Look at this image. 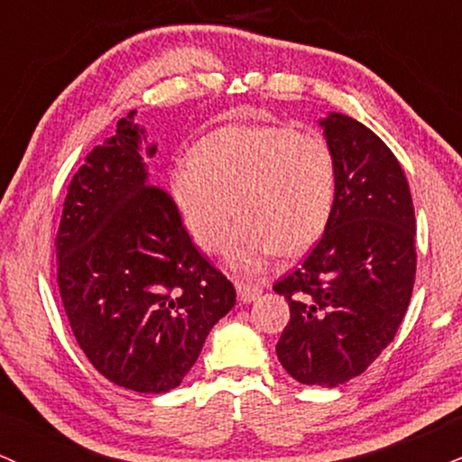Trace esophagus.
I'll list each match as a JSON object with an SVG mask.
<instances>
[{"label":"esophagus","mask_w":462,"mask_h":462,"mask_svg":"<svg viewBox=\"0 0 462 462\" xmlns=\"http://www.w3.org/2000/svg\"><path fill=\"white\" fill-rule=\"evenodd\" d=\"M236 290H237V298H240V302H244V305L254 302L259 296H262V287L244 283V281H236Z\"/></svg>","instance_id":"esophagus-1"}]
</instances>
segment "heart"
Instances as JSON below:
<instances>
[{
    "instance_id": "1",
    "label": "heart",
    "mask_w": 462,
    "mask_h": 462,
    "mask_svg": "<svg viewBox=\"0 0 462 462\" xmlns=\"http://www.w3.org/2000/svg\"><path fill=\"white\" fill-rule=\"evenodd\" d=\"M171 197L203 251H218L231 208L240 218L226 263L254 273L276 251H305L335 200V160L318 135L279 125H226L199 140L171 171ZM232 205H228V200Z\"/></svg>"
}]
</instances>
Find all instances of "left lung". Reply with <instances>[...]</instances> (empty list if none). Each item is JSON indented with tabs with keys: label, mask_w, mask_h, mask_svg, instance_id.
Listing matches in <instances>:
<instances>
[{
	"label": "left lung",
	"mask_w": 462,
	"mask_h": 462,
	"mask_svg": "<svg viewBox=\"0 0 462 462\" xmlns=\"http://www.w3.org/2000/svg\"><path fill=\"white\" fill-rule=\"evenodd\" d=\"M335 160L330 218L309 257L274 285L290 305L276 356L309 387L359 376L392 344L415 283V209L402 166L365 125L319 118Z\"/></svg>",
	"instance_id": "obj_1"
}]
</instances>
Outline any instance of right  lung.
Masks as SVG:
<instances>
[{"label": "right lung", "instance_id": "1", "mask_svg": "<svg viewBox=\"0 0 462 462\" xmlns=\"http://www.w3.org/2000/svg\"><path fill=\"white\" fill-rule=\"evenodd\" d=\"M157 144L121 118L70 179L56 237L58 287L79 348L118 387L166 393L181 384L236 287L189 240L144 157Z\"/></svg>", "mask_w": 462, "mask_h": 462}]
</instances>
